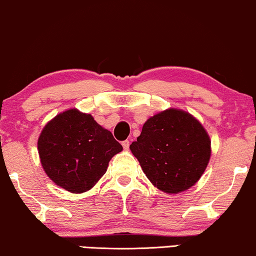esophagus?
<instances>
[{"instance_id": "obj_1", "label": "esophagus", "mask_w": 256, "mask_h": 256, "mask_svg": "<svg viewBox=\"0 0 256 256\" xmlns=\"http://www.w3.org/2000/svg\"><path fill=\"white\" fill-rule=\"evenodd\" d=\"M122 145H123V148L125 150H128V148H130V142H128V140H124V142H122Z\"/></svg>"}]
</instances>
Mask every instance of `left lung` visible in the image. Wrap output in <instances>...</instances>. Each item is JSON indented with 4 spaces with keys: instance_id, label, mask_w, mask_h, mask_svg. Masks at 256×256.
Returning a JSON list of instances; mask_svg holds the SVG:
<instances>
[{
    "instance_id": "1",
    "label": "left lung",
    "mask_w": 256,
    "mask_h": 256,
    "mask_svg": "<svg viewBox=\"0 0 256 256\" xmlns=\"http://www.w3.org/2000/svg\"><path fill=\"white\" fill-rule=\"evenodd\" d=\"M130 150L154 186L178 194L203 175L211 156V140L195 117L172 108L147 120Z\"/></svg>"
}]
</instances>
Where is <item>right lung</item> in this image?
I'll use <instances>...</instances> for the list:
<instances>
[{"instance_id": "obj_1", "label": "right lung", "mask_w": 256, "mask_h": 256, "mask_svg": "<svg viewBox=\"0 0 256 256\" xmlns=\"http://www.w3.org/2000/svg\"><path fill=\"white\" fill-rule=\"evenodd\" d=\"M122 150L112 133L92 114L76 109L56 114L38 139L45 172L56 186L73 194L90 190L106 174L111 158Z\"/></svg>"}]
</instances>
